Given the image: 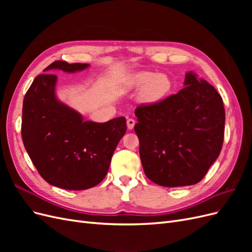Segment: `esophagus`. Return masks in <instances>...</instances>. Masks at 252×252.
I'll return each instance as SVG.
<instances>
[{
    "instance_id": "obj_1",
    "label": "esophagus",
    "mask_w": 252,
    "mask_h": 252,
    "mask_svg": "<svg viewBox=\"0 0 252 252\" xmlns=\"http://www.w3.org/2000/svg\"><path fill=\"white\" fill-rule=\"evenodd\" d=\"M134 124H135V121L133 119H131V118L127 119V128L129 129V130H131V129H133Z\"/></svg>"
}]
</instances>
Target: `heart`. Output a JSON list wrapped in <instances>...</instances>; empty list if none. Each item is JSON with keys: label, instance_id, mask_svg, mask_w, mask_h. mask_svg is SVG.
<instances>
[{"label": "heart", "instance_id": "b5f03b06", "mask_svg": "<svg viewBox=\"0 0 252 252\" xmlns=\"http://www.w3.org/2000/svg\"><path fill=\"white\" fill-rule=\"evenodd\" d=\"M172 86L170 78L165 73H155L150 71H140L130 75L126 80L128 89H139L140 98L144 103H157L161 101L169 93Z\"/></svg>", "mask_w": 252, "mask_h": 252}]
</instances>
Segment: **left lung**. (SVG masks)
<instances>
[{"mask_svg": "<svg viewBox=\"0 0 252 252\" xmlns=\"http://www.w3.org/2000/svg\"><path fill=\"white\" fill-rule=\"evenodd\" d=\"M184 86L177 94L134 111L144 172L164 187L199 183L223 146L222 97L192 71L186 73Z\"/></svg>", "mask_w": 252, "mask_h": 252, "instance_id": "8db88e82", "label": "left lung"}]
</instances>
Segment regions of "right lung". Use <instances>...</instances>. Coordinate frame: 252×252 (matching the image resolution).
<instances>
[{
    "instance_id": "1",
    "label": "right lung",
    "mask_w": 252,
    "mask_h": 252,
    "mask_svg": "<svg viewBox=\"0 0 252 252\" xmlns=\"http://www.w3.org/2000/svg\"><path fill=\"white\" fill-rule=\"evenodd\" d=\"M89 64L56 61L34 79L23 101L22 139L41 177L50 185L84 190L97 185L126 132V119L106 123L84 121L82 114L58 100V78L50 70L72 73Z\"/></svg>"
}]
</instances>
